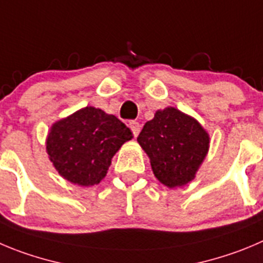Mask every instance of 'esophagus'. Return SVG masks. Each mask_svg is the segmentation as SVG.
I'll use <instances>...</instances> for the list:
<instances>
[{
	"mask_svg": "<svg viewBox=\"0 0 263 263\" xmlns=\"http://www.w3.org/2000/svg\"><path fill=\"white\" fill-rule=\"evenodd\" d=\"M129 128H131V131H132V134H134V136L136 137L137 135H139V132H140V123L139 122H136V120H132V122H129Z\"/></svg>",
	"mask_w": 263,
	"mask_h": 263,
	"instance_id": "esophagus-1",
	"label": "esophagus"
}]
</instances>
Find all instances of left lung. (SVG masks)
<instances>
[{
  "mask_svg": "<svg viewBox=\"0 0 263 263\" xmlns=\"http://www.w3.org/2000/svg\"><path fill=\"white\" fill-rule=\"evenodd\" d=\"M156 178L168 188L193 180L209 151L210 137L195 118L175 107L158 110L137 137Z\"/></svg>",
  "mask_w": 263,
  "mask_h": 263,
  "instance_id": "obj_1",
  "label": "left lung"
}]
</instances>
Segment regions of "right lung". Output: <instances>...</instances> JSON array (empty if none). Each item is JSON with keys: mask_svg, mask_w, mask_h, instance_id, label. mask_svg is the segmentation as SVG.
<instances>
[{"mask_svg": "<svg viewBox=\"0 0 263 263\" xmlns=\"http://www.w3.org/2000/svg\"><path fill=\"white\" fill-rule=\"evenodd\" d=\"M132 137L115 115L87 106L51 126L46 152L61 176L89 187L106 176L114 154Z\"/></svg>", "mask_w": 263, "mask_h": 263, "instance_id": "right-lung-1", "label": "right lung"}]
</instances>
